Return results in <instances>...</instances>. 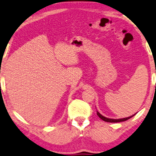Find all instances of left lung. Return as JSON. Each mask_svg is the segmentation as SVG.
I'll return each instance as SVG.
<instances>
[{
  "label": "left lung",
  "mask_w": 156,
  "mask_h": 156,
  "mask_svg": "<svg viewBox=\"0 0 156 156\" xmlns=\"http://www.w3.org/2000/svg\"><path fill=\"white\" fill-rule=\"evenodd\" d=\"M136 114V113H135ZM132 115V116H129V117H126V118H124V119H108V118H106V117L102 116V115L98 111H97V115L99 116V118H101L102 120H103L104 122H111V123H116V122H124V121H126L128 120V119H129L130 118H132V116H134V115Z\"/></svg>",
  "instance_id": "obj_1"
}]
</instances>
